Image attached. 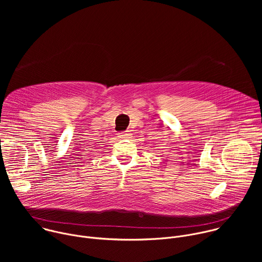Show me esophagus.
Returning a JSON list of instances; mask_svg holds the SVG:
<instances>
[{
	"label": "esophagus",
	"mask_w": 262,
	"mask_h": 262,
	"mask_svg": "<svg viewBox=\"0 0 262 262\" xmlns=\"http://www.w3.org/2000/svg\"><path fill=\"white\" fill-rule=\"evenodd\" d=\"M118 137H120L122 139H128V138H130V133H129V130H127L125 133H120Z\"/></svg>",
	"instance_id": "34e87169"
}]
</instances>
